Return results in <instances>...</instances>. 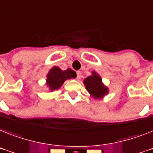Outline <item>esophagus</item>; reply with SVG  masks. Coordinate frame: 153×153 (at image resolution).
Instances as JSON below:
<instances>
[{
  "label": "esophagus",
  "instance_id": "esophagus-1",
  "mask_svg": "<svg viewBox=\"0 0 153 153\" xmlns=\"http://www.w3.org/2000/svg\"><path fill=\"white\" fill-rule=\"evenodd\" d=\"M76 74H77V79H79L81 78V71H76Z\"/></svg>",
  "mask_w": 153,
  "mask_h": 153
}]
</instances>
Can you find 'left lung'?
Segmentation results:
<instances>
[{
    "label": "left lung",
    "mask_w": 153,
    "mask_h": 153,
    "mask_svg": "<svg viewBox=\"0 0 153 153\" xmlns=\"http://www.w3.org/2000/svg\"><path fill=\"white\" fill-rule=\"evenodd\" d=\"M91 76L87 77L84 80L85 88L92 97L96 99H101L108 93V88L102 84V79L96 71H92Z\"/></svg>",
    "instance_id": "left-lung-1"
}]
</instances>
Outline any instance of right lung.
Wrapping results in <instances>:
<instances>
[{
    "label": "right lung",
    "mask_w": 153,
    "mask_h": 153,
    "mask_svg": "<svg viewBox=\"0 0 153 153\" xmlns=\"http://www.w3.org/2000/svg\"><path fill=\"white\" fill-rule=\"evenodd\" d=\"M74 77V71L71 69L68 68L65 71H62L58 67H53L47 74V84L51 91L56 90L62 85L65 81Z\"/></svg>",
    "instance_id": "right-lung-1"
}]
</instances>
